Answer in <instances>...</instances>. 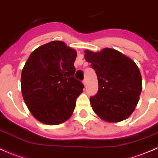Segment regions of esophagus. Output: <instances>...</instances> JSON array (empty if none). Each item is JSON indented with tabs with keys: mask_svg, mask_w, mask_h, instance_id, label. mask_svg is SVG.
I'll return each mask as SVG.
<instances>
[{
	"mask_svg": "<svg viewBox=\"0 0 158 158\" xmlns=\"http://www.w3.org/2000/svg\"><path fill=\"white\" fill-rule=\"evenodd\" d=\"M82 83H83L84 86H85V87H86V79H84V80L82 81Z\"/></svg>",
	"mask_w": 158,
	"mask_h": 158,
	"instance_id": "esophagus-1",
	"label": "esophagus"
}]
</instances>
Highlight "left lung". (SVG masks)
<instances>
[{"label":"left lung","mask_w":158,"mask_h":158,"mask_svg":"<svg viewBox=\"0 0 158 158\" xmlns=\"http://www.w3.org/2000/svg\"><path fill=\"white\" fill-rule=\"evenodd\" d=\"M84 52L98 80V91L89 98L94 112L109 123L126 120L134 112L143 88L137 64L111 48L100 52L86 49Z\"/></svg>","instance_id":"1"}]
</instances>
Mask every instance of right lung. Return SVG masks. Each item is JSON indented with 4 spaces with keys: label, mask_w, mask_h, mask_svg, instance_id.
I'll return each instance as SVG.
<instances>
[{
    "label": "right lung",
    "mask_w": 158,
    "mask_h": 158,
    "mask_svg": "<svg viewBox=\"0 0 158 158\" xmlns=\"http://www.w3.org/2000/svg\"><path fill=\"white\" fill-rule=\"evenodd\" d=\"M77 52L52 41L31 52L21 74L23 100L41 123L57 125L69 120L84 86L74 78Z\"/></svg>",
    "instance_id": "add662e5"
}]
</instances>
